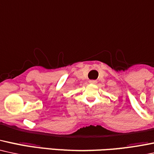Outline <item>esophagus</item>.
<instances>
[{"label":"esophagus","instance_id":"obj_1","mask_svg":"<svg viewBox=\"0 0 154 154\" xmlns=\"http://www.w3.org/2000/svg\"><path fill=\"white\" fill-rule=\"evenodd\" d=\"M89 83H90V84H97V81H95V80H90L89 81Z\"/></svg>","mask_w":154,"mask_h":154}]
</instances>
